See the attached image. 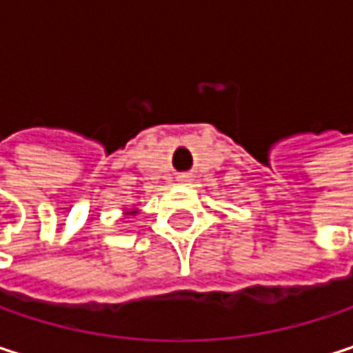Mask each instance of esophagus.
I'll return each mask as SVG.
<instances>
[{"label":"esophagus","mask_w":353,"mask_h":353,"mask_svg":"<svg viewBox=\"0 0 353 353\" xmlns=\"http://www.w3.org/2000/svg\"><path fill=\"white\" fill-rule=\"evenodd\" d=\"M177 181H181V183H188V181H190V177L181 176V177H179V179H177Z\"/></svg>","instance_id":"obj_1"}]
</instances>
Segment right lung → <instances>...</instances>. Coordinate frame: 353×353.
Returning a JSON list of instances; mask_svg holds the SVG:
<instances>
[{
    "instance_id": "right-lung-1",
    "label": "right lung",
    "mask_w": 353,
    "mask_h": 353,
    "mask_svg": "<svg viewBox=\"0 0 353 353\" xmlns=\"http://www.w3.org/2000/svg\"><path fill=\"white\" fill-rule=\"evenodd\" d=\"M137 212H139V208H124V214H132L134 216Z\"/></svg>"
}]
</instances>
